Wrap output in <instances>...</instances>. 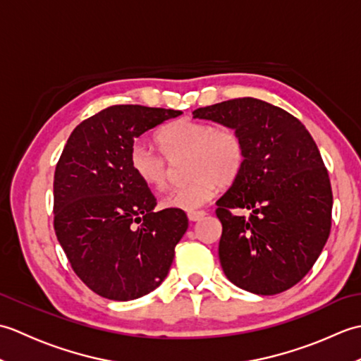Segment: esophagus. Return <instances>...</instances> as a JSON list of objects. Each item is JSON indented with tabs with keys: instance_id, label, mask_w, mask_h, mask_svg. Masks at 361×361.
I'll list each match as a JSON object with an SVG mask.
<instances>
[{
	"instance_id": "obj_1",
	"label": "esophagus",
	"mask_w": 361,
	"mask_h": 361,
	"mask_svg": "<svg viewBox=\"0 0 361 361\" xmlns=\"http://www.w3.org/2000/svg\"><path fill=\"white\" fill-rule=\"evenodd\" d=\"M204 216H206V211H190V212H188V219L190 221H197V220L203 219Z\"/></svg>"
}]
</instances>
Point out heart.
<instances>
[{
  "mask_svg": "<svg viewBox=\"0 0 361 361\" xmlns=\"http://www.w3.org/2000/svg\"><path fill=\"white\" fill-rule=\"evenodd\" d=\"M160 153L136 144L130 150V167L136 178L152 189H163L171 175V163L186 159V185L172 188L161 200L167 209L194 211L239 178L247 159L240 133L234 128H217L208 121L176 119L158 130Z\"/></svg>",
  "mask_w": 361,
  "mask_h": 361,
  "instance_id": "1",
  "label": "heart"
}]
</instances>
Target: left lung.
Returning <instances> with one entry per match:
<instances>
[{
    "mask_svg": "<svg viewBox=\"0 0 361 361\" xmlns=\"http://www.w3.org/2000/svg\"><path fill=\"white\" fill-rule=\"evenodd\" d=\"M240 133L245 166L217 200L220 264L237 287L256 295L286 291L310 271L332 225V188L312 135L293 114L255 97L192 111ZM250 209V217L235 216Z\"/></svg>",
    "mask_w": 361,
    "mask_h": 361,
    "instance_id": "8db88e82",
    "label": "left lung"
}]
</instances>
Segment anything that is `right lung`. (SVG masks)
Wrapping results in <instances>:
<instances>
[{"label": "right lung", "mask_w": 361, "mask_h": 361, "mask_svg": "<svg viewBox=\"0 0 361 361\" xmlns=\"http://www.w3.org/2000/svg\"><path fill=\"white\" fill-rule=\"evenodd\" d=\"M183 111L111 105L73 130L54 173V231L74 273L99 296L130 301L155 290L188 229L130 167L135 137Z\"/></svg>", "instance_id": "obj_1"}]
</instances>
